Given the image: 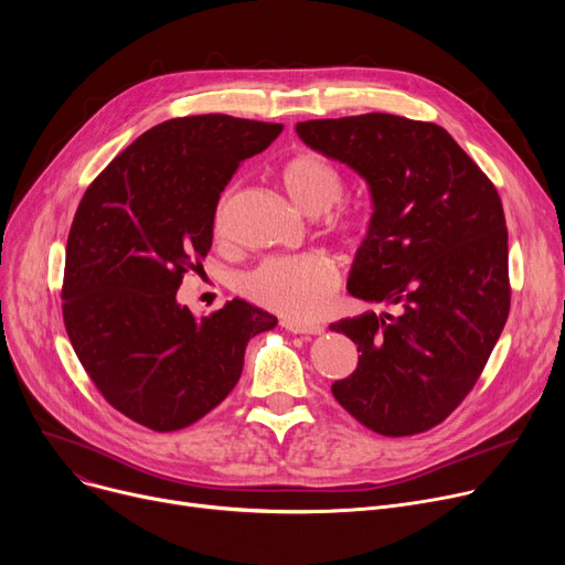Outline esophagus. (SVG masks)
Returning a JSON list of instances; mask_svg holds the SVG:
<instances>
[{"label": "esophagus", "instance_id": "1", "mask_svg": "<svg viewBox=\"0 0 565 565\" xmlns=\"http://www.w3.org/2000/svg\"><path fill=\"white\" fill-rule=\"evenodd\" d=\"M281 328L292 332V334H322L324 328L322 324H309V322H300V320H290V318H284L281 320Z\"/></svg>", "mask_w": 565, "mask_h": 565}]
</instances>
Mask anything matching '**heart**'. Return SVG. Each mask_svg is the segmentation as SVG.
<instances>
[{"label":"heart","mask_w":565,"mask_h":565,"mask_svg":"<svg viewBox=\"0 0 565 565\" xmlns=\"http://www.w3.org/2000/svg\"><path fill=\"white\" fill-rule=\"evenodd\" d=\"M279 181L290 201L309 215L328 213L345 192L341 169L322 153L302 151L288 158L279 169ZM228 194L215 211V235L226 231ZM373 215L362 203H339L332 213V228L348 243H360L371 231ZM339 288V270L320 252L270 256L241 279V292L252 302L295 320H311L330 305Z\"/></svg>","instance_id":"b5f03b06"}]
</instances>
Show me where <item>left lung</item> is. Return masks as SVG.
Listing matches in <instances>:
<instances>
[{"label":"left lung","instance_id":"1","mask_svg":"<svg viewBox=\"0 0 565 565\" xmlns=\"http://www.w3.org/2000/svg\"><path fill=\"white\" fill-rule=\"evenodd\" d=\"M295 130L371 188L373 224L350 295L401 307L398 316L369 311L330 324L362 352L332 394L373 433L430 430L473 390L509 318V231L497 188L428 121L371 111Z\"/></svg>","mask_w":565,"mask_h":565}]
</instances>
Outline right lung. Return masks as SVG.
I'll list each match as a JSON object with an SVG mask.
<instances>
[{"mask_svg":"<svg viewBox=\"0 0 565 565\" xmlns=\"http://www.w3.org/2000/svg\"><path fill=\"white\" fill-rule=\"evenodd\" d=\"M281 130L226 114L169 118L118 153L77 205L66 332L105 401L146 428L171 433L205 417L241 380L249 339L277 324L245 300L194 318L175 290L203 270L231 175Z\"/></svg>","mask_w":565,"mask_h":565,"instance_id":"add662e5","label":"right lung"}]
</instances>
